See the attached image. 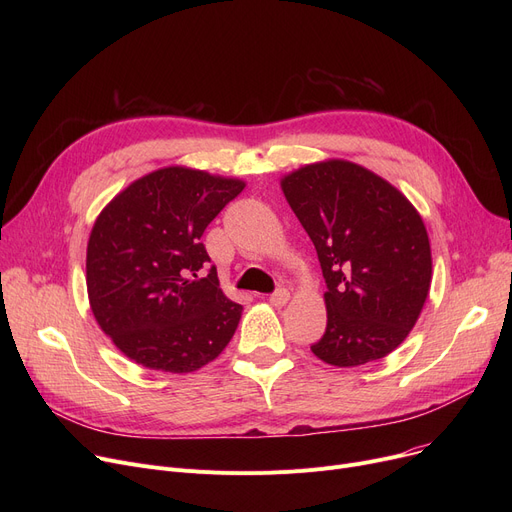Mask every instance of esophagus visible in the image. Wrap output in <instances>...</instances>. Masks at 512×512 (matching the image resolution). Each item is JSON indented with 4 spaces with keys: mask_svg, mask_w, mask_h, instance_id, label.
Instances as JSON below:
<instances>
[{
    "mask_svg": "<svg viewBox=\"0 0 512 512\" xmlns=\"http://www.w3.org/2000/svg\"><path fill=\"white\" fill-rule=\"evenodd\" d=\"M288 299H290V292L286 288H278L274 294H270V299L267 301H270L274 307H284Z\"/></svg>",
    "mask_w": 512,
    "mask_h": 512,
    "instance_id": "esophagus-1",
    "label": "esophagus"
}]
</instances>
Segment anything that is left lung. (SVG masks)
Listing matches in <instances>:
<instances>
[{"mask_svg":"<svg viewBox=\"0 0 512 512\" xmlns=\"http://www.w3.org/2000/svg\"><path fill=\"white\" fill-rule=\"evenodd\" d=\"M326 278L328 326L311 351L336 367L390 355L413 330L432 284L419 211L388 180L344 159L282 178Z\"/></svg>","mask_w":512,"mask_h":512,"instance_id":"left-lung-1","label":"left lung"}]
</instances>
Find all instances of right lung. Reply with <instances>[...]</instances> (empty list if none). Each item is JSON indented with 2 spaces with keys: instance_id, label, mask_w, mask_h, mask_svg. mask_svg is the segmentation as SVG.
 Segmentation results:
<instances>
[{
  "instance_id": "add662e5",
  "label": "right lung",
  "mask_w": 512,
  "mask_h": 512,
  "mask_svg": "<svg viewBox=\"0 0 512 512\" xmlns=\"http://www.w3.org/2000/svg\"><path fill=\"white\" fill-rule=\"evenodd\" d=\"M245 182L170 166L103 207L87 245V292L99 328L147 369L191 373L234 336L242 305L220 290L201 236Z\"/></svg>"
}]
</instances>
